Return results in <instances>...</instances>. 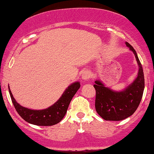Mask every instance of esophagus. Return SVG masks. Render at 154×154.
<instances>
[{
  "label": "esophagus",
  "instance_id": "esophagus-1",
  "mask_svg": "<svg viewBox=\"0 0 154 154\" xmlns=\"http://www.w3.org/2000/svg\"><path fill=\"white\" fill-rule=\"evenodd\" d=\"M82 77L83 80H85V81L88 80V79L90 77V72L85 71V72H83L82 75Z\"/></svg>",
  "mask_w": 154,
  "mask_h": 154
}]
</instances>
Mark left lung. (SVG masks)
Masks as SVG:
<instances>
[{"label": "left lung", "mask_w": 154, "mask_h": 154, "mask_svg": "<svg viewBox=\"0 0 154 154\" xmlns=\"http://www.w3.org/2000/svg\"><path fill=\"white\" fill-rule=\"evenodd\" d=\"M125 44L136 57L139 67L138 77L132 84L120 92L106 88L100 81H95V109L99 116L105 120L118 121L128 118L134 113L142 99L145 87L142 65L136 50L128 42Z\"/></svg>", "instance_id": "1"}]
</instances>
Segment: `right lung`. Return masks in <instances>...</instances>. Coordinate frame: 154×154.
<instances>
[{
  "label": "right lung",
  "instance_id": "obj_1",
  "mask_svg": "<svg viewBox=\"0 0 154 154\" xmlns=\"http://www.w3.org/2000/svg\"><path fill=\"white\" fill-rule=\"evenodd\" d=\"M80 88L79 82L72 83L66 89L61 97L54 104L44 110H31L20 105L13 96L8 87L9 93L16 110L24 120L31 124L50 126L59 123L65 116L72 97Z\"/></svg>",
  "mask_w": 154,
  "mask_h": 154
}]
</instances>
